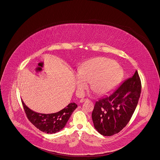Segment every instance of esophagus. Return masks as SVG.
<instances>
[{
    "instance_id": "esophagus-1",
    "label": "esophagus",
    "mask_w": 160,
    "mask_h": 160,
    "mask_svg": "<svg viewBox=\"0 0 160 160\" xmlns=\"http://www.w3.org/2000/svg\"><path fill=\"white\" fill-rule=\"evenodd\" d=\"M89 101L88 99H86V98H82L80 99V102H86V101Z\"/></svg>"
}]
</instances>
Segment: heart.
I'll use <instances>...</instances> for the list:
<instances>
[{
  "instance_id": "heart-1",
  "label": "heart",
  "mask_w": 160,
  "mask_h": 160,
  "mask_svg": "<svg viewBox=\"0 0 160 160\" xmlns=\"http://www.w3.org/2000/svg\"><path fill=\"white\" fill-rule=\"evenodd\" d=\"M122 72L115 61L106 58H96L83 64L76 74L77 90L80 94L91 83L96 93L102 95L111 91L122 79Z\"/></svg>"
}]
</instances>
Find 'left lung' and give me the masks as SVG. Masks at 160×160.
<instances>
[{
	"label": "left lung",
	"mask_w": 160,
	"mask_h": 160,
	"mask_svg": "<svg viewBox=\"0 0 160 160\" xmlns=\"http://www.w3.org/2000/svg\"><path fill=\"white\" fill-rule=\"evenodd\" d=\"M141 88V79L136 71L113 93L96 101L92 117L100 134L112 136L126 127L137 107Z\"/></svg>",
	"instance_id": "left-lung-1"
}]
</instances>
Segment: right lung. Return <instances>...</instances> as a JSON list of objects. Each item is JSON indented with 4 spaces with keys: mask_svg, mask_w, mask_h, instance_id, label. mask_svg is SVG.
I'll return each mask as SVG.
<instances>
[{
    "mask_svg": "<svg viewBox=\"0 0 160 160\" xmlns=\"http://www.w3.org/2000/svg\"><path fill=\"white\" fill-rule=\"evenodd\" d=\"M22 103L28 120L38 130L49 134L55 133L62 130L68 121L72 112L77 107L76 103H70L58 112L45 114L31 110L23 101Z\"/></svg>",
    "mask_w": 160,
    "mask_h": 160,
    "instance_id": "add662e5",
    "label": "right lung"
}]
</instances>
